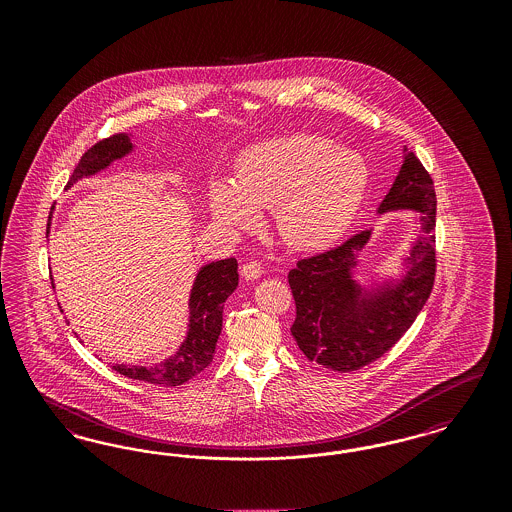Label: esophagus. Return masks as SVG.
Here are the masks:
<instances>
[{"label":"esophagus","mask_w":512,"mask_h":512,"mask_svg":"<svg viewBox=\"0 0 512 512\" xmlns=\"http://www.w3.org/2000/svg\"><path fill=\"white\" fill-rule=\"evenodd\" d=\"M261 274H263V268H261V263H257V261H249V263L242 265V276L247 280H255Z\"/></svg>","instance_id":"obj_1"}]
</instances>
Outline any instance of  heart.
Returning <instances> with one entry per match:
<instances>
[{
    "label": "heart",
    "instance_id": "1",
    "mask_svg": "<svg viewBox=\"0 0 512 512\" xmlns=\"http://www.w3.org/2000/svg\"><path fill=\"white\" fill-rule=\"evenodd\" d=\"M365 161L320 136H292L245 151L236 184L215 182L211 209L219 222L251 228L259 209H274L280 238L297 249L338 240L365 195Z\"/></svg>",
    "mask_w": 512,
    "mask_h": 512
}]
</instances>
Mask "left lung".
I'll use <instances>...</instances> for the list:
<instances>
[{"label":"left lung","mask_w":512,"mask_h":512,"mask_svg":"<svg viewBox=\"0 0 512 512\" xmlns=\"http://www.w3.org/2000/svg\"><path fill=\"white\" fill-rule=\"evenodd\" d=\"M436 205L430 172L413 151H407L390 194L378 209L422 213V234L407 259L405 278L376 293L363 292L353 280L351 270L370 230L297 261L288 274L295 299L292 336L309 361L336 372H353L388 353L411 328L436 280Z\"/></svg>","instance_id":"obj_1"}]
</instances>
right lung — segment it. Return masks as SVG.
<instances>
[{
  "mask_svg": "<svg viewBox=\"0 0 512 512\" xmlns=\"http://www.w3.org/2000/svg\"><path fill=\"white\" fill-rule=\"evenodd\" d=\"M132 149L126 134H113L90 147L78 161L67 188L76 180L96 174L109 167L115 159H121ZM51 219V217H49ZM238 286V261L234 257L217 261L199 270L190 295V330L188 338L180 345L176 355L161 365L124 366L113 365L122 376L147 382L153 386L174 388L192 380L199 372L211 365L215 347L222 330V309L228 295Z\"/></svg>",
  "mask_w": 512,
  "mask_h": 512,
  "instance_id": "right-lung-1",
  "label": "right lung"
}]
</instances>
